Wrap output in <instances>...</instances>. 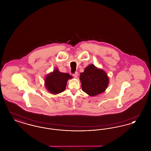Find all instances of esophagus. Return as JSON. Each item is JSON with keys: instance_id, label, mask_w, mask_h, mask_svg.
<instances>
[{"instance_id": "34e87169", "label": "esophagus", "mask_w": 151, "mask_h": 151, "mask_svg": "<svg viewBox=\"0 0 151 151\" xmlns=\"http://www.w3.org/2000/svg\"><path fill=\"white\" fill-rule=\"evenodd\" d=\"M73 76L75 77V78H77L78 76V72H76L75 73L73 74Z\"/></svg>"}]
</instances>
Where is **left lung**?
I'll use <instances>...</instances> for the list:
<instances>
[{"label": "left lung", "instance_id": "left-lung-1", "mask_svg": "<svg viewBox=\"0 0 151 151\" xmlns=\"http://www.w3.org/2000/svg\"><path fill=\"white\" fill-rule=\"evenodd\" d=\"M80 80L82 90L91 96L104 92L109 81L106 73L92 64L88 65L84 71L80 73Z\"/></svg>", "mask_w": 151, "mask_h": 151}]
</instances>
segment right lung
I'll list each match as a JSON object with an SVG mask.
<instances>
[{"mask_svg":"<svg viewBox=\"0 0 151 151\" xmlns=\"http://www.w3.org/2000/svg\"><path fill=\"white\" fill-rule=\"evenodd\" d=\"M72 78L70 74L60 72L56 68L53 72L46 76L45 79L46 88L51 94L60 93L65 89L67 80Z\"/></svg>","mask_w":151,"mask_h":151,"instance_id":"1","label":"right lung"}]
</instances>
